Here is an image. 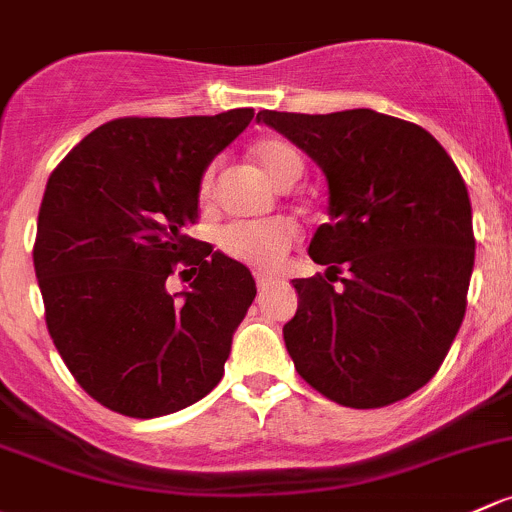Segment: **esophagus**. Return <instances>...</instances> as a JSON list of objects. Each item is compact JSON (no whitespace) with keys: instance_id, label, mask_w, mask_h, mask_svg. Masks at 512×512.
Returning <instances> with one entry per match:
<instances>
[{"instance_id":"34e87169","label":"esophagus","mask_w":512,"mask_h":512,"mask_svg":"<svg viewBox=\"0 0 512 512\" xmlns=\"http://www.w3.org/2000/svg\"><path fill=\"white\" fill-rule=\"evenodd\" d=\"M255 284L260 292H265V289H270L277 284V277H267V274H255Z\"/></svg>"}]
</instances>
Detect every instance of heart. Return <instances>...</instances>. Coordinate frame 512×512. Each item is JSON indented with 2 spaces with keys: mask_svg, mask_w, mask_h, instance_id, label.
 <instances>
[{
  "mask_svg": "<svg viewBox=\"0 0 512 512\" xmlns=\"http://www.w3.org/2000/svg\"><path fill=\"white\" fill-rule=\"evenodd\" d=\"M250 159L265 171L277 186L287 188L304 174V157L289 139L262 137L250 147ZM215 171L211 164L201 176V198H211L215 188ZM299 238V225L289 218L274 220H238L220 228L218 245L233 260L255 270H274L284 260Z\"/></svg>",
  "mask_w": 512,
  "mask_h": 512,
  "instance_id": "heart-1",
  "label": "heart"
}]
</instances>
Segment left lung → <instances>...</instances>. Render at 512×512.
Wrapping results in <instances>:
<instances>
[{
  "mask_svg": "<svg viewBox=\"0 0 512 512\" xmlns=\"http://www.w3.org/2000/svg\"><path fill=\"white\" fill-rule=\"evenodd\" d=\"M328 179V218L294 279L284 324L294 368L353 410L400 402L444 363L466 314L476 257L471 201L444 147L419 125L373 110L257 112ZM341 281V288H333Z\"/></svg>",
  "mask_w": 512,
  "mask_h": 512,
  "instance_id": "left-lung-1",
  "label": "left lung"
}]
</instances>
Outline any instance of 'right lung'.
Instances as JSON below:
<instances>
[{
	"label": "right lung",
	"mask_w": 512,
	"mask_h": 512,
	"mask_svg": "<svg viewBox=\"0 0 512 512\" xmlns=\"http://www.w3.org/2000/svg\"><path fill=\"white\" fill-rule=\"evenodd\" d=\"M252 117H120L48 176L34 242L46 326L75 383L107 410L161 417L223 378L255 279L186 230L203 171ZM176 264L197 274L181 300L165 289Z\"/></svg>",
	"instance_id": "obj_1"
}]
</instances>
